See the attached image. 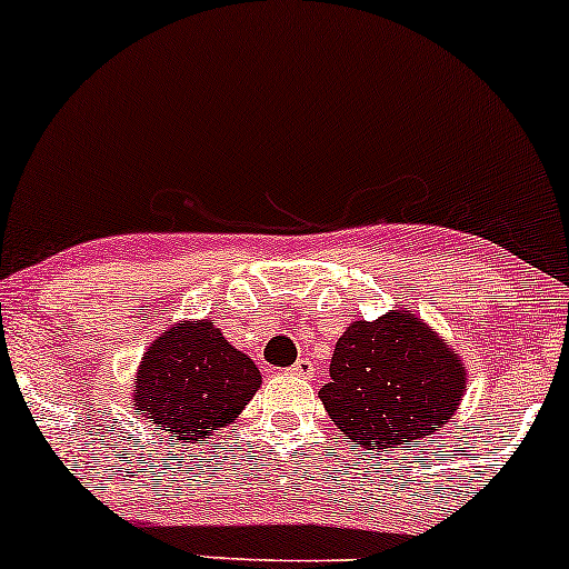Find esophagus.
<instances>
[{
	"mask_svg": "<svg viewBox=\"0 0 569 569\" xmlns=\"http://www.w3.org/2000/svg\"><path fill=\"white\" fill-rule=\"evenodd\" d=\"M292 373H296V376H301V379H309V376L311 373H315V362H311L309 360V357H301V360H296V362H292Z\"/></svg>",
	"mask_w": 569,
	"mask_h": 569,
	"instance_id": "1",
	"label": "esophagus"
}]
</instances>
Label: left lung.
Listing matches in <instances>:
<instances>
[{
  "label": "left lung",
  "instance_id": "left-lung-1",
  "mask_svg": "<svg viewBox=\"0 0 569 569\" xmlns=\"http://www.w3.org/2000/svg\"><path fill=\"white\" fill-rule=\"evenodd\" d=\"M462 392L459 357L413 315L389 311L338 338L319 398L352 443L406 449L449 422Z\"/></svg>",
  "mask_w": 569,
  "mask_h": 569
}]
</instances>
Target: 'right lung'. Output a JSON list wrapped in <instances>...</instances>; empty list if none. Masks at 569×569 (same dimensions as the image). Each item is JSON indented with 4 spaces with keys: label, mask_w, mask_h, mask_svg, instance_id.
I'll list each match as a JSON object with an SVG mask.
<instances>
[{
    "label": "right lung",
    "mask_w": 569,
    "mask_h": 569,
    "mask_svg": "<svg viewBox=\"0 0 569 569\" xmlns=\"http://www.w3.org/2000/svg\"><path fill=\"white\" fill-rule=\"evenodd\" d=\"M260 387V370L209 319L182 322L152 341L133 406L174 440H201L231 425Z\"/></svg>",
    "instance_id": "add662e5"
}]
</instances>
